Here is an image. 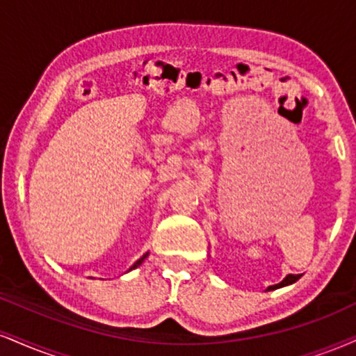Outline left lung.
Returning a JSON list of instances; mask_svg holds the SVG:
<instances>
[{
	"instance_id": "8db88e82",
	"label": "left lung",
	"mask_w": 356,
	"mask_h": 356,
	"mask_svg": "<svg viewBox=\"0 0 356 356\" xmlns=\"http://www.w3.org/2000/svg\"><path fill=\"white\" fill-rule=\"evenodd\" d=\"M302 275L300 273H298V275H293V273H289V275H286L284 280L280 282V284H277V285H270V286H267V292L268 290H277V289H282V286H286V285H292V284H295V282L298 280V278H300Z\"/></svg>"
}]
</instances>
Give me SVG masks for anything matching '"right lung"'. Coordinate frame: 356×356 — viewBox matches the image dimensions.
Returning a JSON list of instances; mask_svg holds the SVG:
<instances>
[{
	"label": "right lung",
	"instance_id": "1",
	"mask_svg": "<svg viewBox=\"0 0 356 356\" xmlns=\"http://www.w3.org/2000/svg\"><path fill=\"white\" fill-rule=\"evenodd\" d=\"M147 255H149V252H145V254H144V255H143V257H140V259H139V260H136V262H134V264H132V265H131V267H129V270H127V272H131V270H134V268H137V267H139V265H140V264H143V262H144V260H145V259H147Z\"/></svg>",
	"mask_w": 356,
	"mask_h": 356
}]
</instances>
